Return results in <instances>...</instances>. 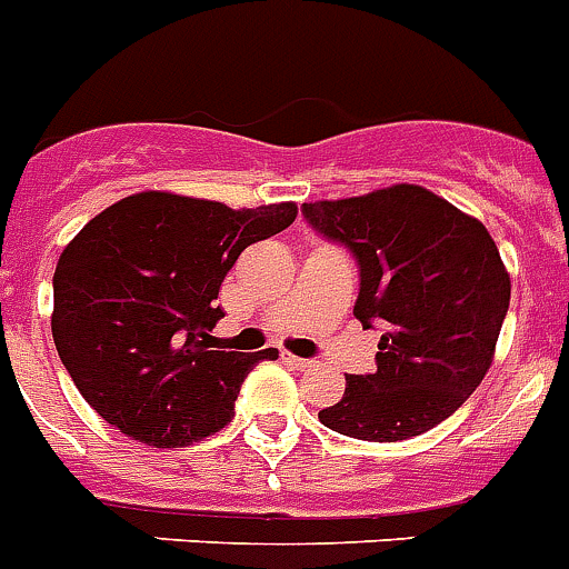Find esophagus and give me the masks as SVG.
<instances>
[{
    "instance_id": "esophagus-1",
    "label": "esophagus",
    "mask_w": 569,
    "mask_h": 569,
    "mask_svg": "<svg viewBox=\"0 0 569 569\" xmlns=\"http://www.w3.org/2000/svg\"><path fill=\"white\" fill-rule=\"evenodd\" d=\"M281 359L288 362V366L299 368V371H305V368H313V359H302V357H293V353L281 351Z\"/></svg>"
}]
</instances>
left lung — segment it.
<instances>
[{
	"label": "left lung",
	"instance_id": "8db88e82",
	"mask_svg": "<svg viewBox=\"0 0 569 569\" xmlns=\"http://www.w3.org/2000/svg\"><path fill=\"white\" fill-rule=\"evenodd\" d=\"M310 230L357 259L353 317L380 328L371 373H348L328 429L397 443L455 415L480 386L509 308V276L487 227L411 183L302 203Z\"/></svg>",
	"mask_w": 569,
	"mask_h": 569
}]
</instances>
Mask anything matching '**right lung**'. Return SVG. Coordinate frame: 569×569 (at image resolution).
Returning <instances> with one entry per match:
<instances>
[{
  "mask_svg": "<svg viewBox=\"0 0 569 569\" xmlns=\"http://www.w3.org/2000/svg\"><path fill=\"white\" fill-rule=\"evenodd\" d=\"M296 203L230 210L140 192L111 203L62 250L51 333L91 409L126 437L178 449L224 429L259 359L216 351L221 281L256 241L293 224Z\"/></svg>",
  "mask_w": 569,
  "mask_h": 569,
  "instance_id": "1",
  "label": "right lung"
}]
</instances>
